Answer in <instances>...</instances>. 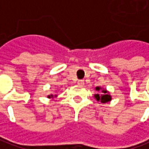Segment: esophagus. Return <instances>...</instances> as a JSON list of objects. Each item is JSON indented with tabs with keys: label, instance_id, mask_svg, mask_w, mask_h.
Returning <instances> with one entry per match:
<instances>
[{
	"label": "esophagus",
	"instance_id": "obj_1",
	"mask_svg": "<svg viewBox=\"0 0 149 149\" xmlns=\"http://www.w3.org/2000/svg\"><path fill=\"white\" fill-rule=\"evenodd\" d=\"M77 83H78V85H80V86H83V85H84V81H83V80H78Z\"/></svg>",
	"mask_w": 149,
	"mask_h": 149
}]
</instances>
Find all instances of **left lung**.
I'll use <instances>...</instances> for the list:
<instances>
[{
    "label": "left lung",
    "mask_w": 149,
    "mask_h": 149,
    "mask_svg": "<svg viewBox=\"0 0 149 149\" xmlns=\"http://www.w3.org/2000/svg\"><path fill=\"white\" fill-rule=\"evenodd\" d=\"M96 90L97 91H102V94H95L94 95V97L97 101H100L102 103H106L112 100V97L109 93V92H107L106 89H103L102 87H96Z\"/></svg>",
    "instance_id": "obj_1"
}]
</instances>
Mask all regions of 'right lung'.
<instances>
[{
	"mask_svg": "<svg viewBox=\"0 0 149 149\" xmlns=\"http://www.w3.org/2000/svg\"><path fill=\"white\" fill-rule=\"evenodd\" d=\"M54 97H56V95L54 96ZM54 97H53V95H52V94H51V95H48V96H47V97H48V98H53Z\"/></svg>",
	"mask_w": 149,
	"mask_h": 149,
	"instance_id": "1",
	"label": "right lung"
}]
</instances>
